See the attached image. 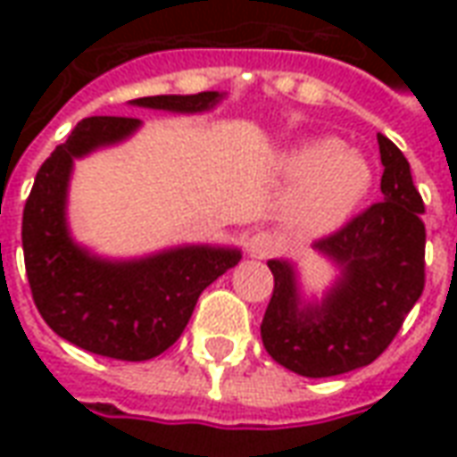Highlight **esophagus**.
I'll list each match as a JSON object with an SVG mask.
<instances>
[{"label": "esophagus", "instance_id": "34e87169", "mask_svg": "<svg viewBox=\"0 0 457 457\" xmlns=\"http://www.w3.org/2000/svg\"><path fill=\"white\" fill-rule=\"evenodd\" d=\"M245 249H247V254L249 257H254V259H267L271 257L274 252H277V239L271 237L269 232H254L252 237L245 242Z\"/></svg>", "mask_w": 457, "mask_h": 457}]
</instances>
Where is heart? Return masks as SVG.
<instances>
[{"label":"heart","mask_w":457,"mask_h":457,"mask_svg":"<svg viewBox=\"0 0 457 457\" xmlns=\"http://www.w3.org/2000/svg\"><path fill=\"white\" fill-rule=\"evenodd\" d=\"M277 169L296 183L287 198V218L306 237H326L343 229L374 186L367 156L336 137L298 141L278 154Z\"/></svg>","instance_id":"1"}]
</instances>
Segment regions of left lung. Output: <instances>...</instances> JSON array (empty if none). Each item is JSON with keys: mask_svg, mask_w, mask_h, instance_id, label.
I'll list each match as a JSON object with an SVG mask.
<instances>
[{"mask_svg": "<svg viewBox=\"0 0 457 457\" xmlns=\"http://www.w3.org/2000/svg\"><path fill=\"white\" fill-rule=\"evenodd\" d=\"M382 203L313 242L337 267L320 298H303L296 267L269 259L274 294L262 320V343L281 367L301 377H336L367 367L389 347L423 291V200L411 166L382 134Z\"/></svg>", "mask_w": 457, "mask_h": 457, "instance_id": "8db88e82", "label": "left lung"}]
</instances>
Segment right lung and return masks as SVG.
Here are the masks:
<instances>
[{"label": "right lung", "instance_id": "1", "mask_svg": "<svg viewBox=\"0 0 457 457\" xmlns=\"http://www.w3.org/2000/svg\"><path fill=\"white\" fill-rule=\"evenodd\" d=\"M225 95H154L134 107L208 112ZM134 117H87L44 161L26 200L21 245L34 303L55 336L87 353L141 362L169 350L188 326L205 288L242 259L237 247L183 245L139 259H104L78 245L68 228L75 159L129 139Z\"/></svg>", "mask_w": 457, "mask_h": 457}]
</instances>
